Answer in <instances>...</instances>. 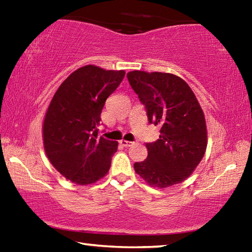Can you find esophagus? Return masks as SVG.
Masks as SVG:
<instances>
[{"instance_id": "obj_1", "label": "esophagus", "mask_w": 252, "mask_h": 252, "mask_svg": "<svg viewBox=\"0 0 252 252\" xmlns=\"http://www.w3.org/2000/svg\"><path fill=\"white\" fill-rule=\"evenodd\" d=\"M120 143H121V146H123V147H132L134 144V142L126 141V140H121Z\"/></svg>"}]
</instances>
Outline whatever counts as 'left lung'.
<instances>
[{
	"label": "left lung",
	"instance_id": "8db88e82",
	"mask_svg": "<svg viewBox=\"0 0 252 252\" xmlns=\"http://www.w3.org/2000/svg\"><path fill=\"white\" fill-rule=\"evenodd\" d=\"M126 76L146 106L149 122L161 126L159 139L146 144L147 159L134 163L135 173L161 189L185 181L208 144L206 119L193 91L171 73L131 71Z\"/></svg>",
	"mask_w": 252,
	"mask_h": 252
}]
</instances>
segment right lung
Here are the masks:
<instances>
[{
  "label": "right lung",
  "instance_id": "right-lung-1",
  "mask_svg": "<svg viewBox=\"0 0 252 252\" xmlns=\"http://www.w3.org/2000/svg\"><path fill=\"white\" fill-rule=\"evenodd\" d=\"M125 75L123 70L82 66L63 81L50 102L42 126L46 157L76 185H91L109 172L118 142L97 135V126L106 99Z\"/></svg>",
  "mask_w": 252,
  "mask_h": 252
}]
</instances>
